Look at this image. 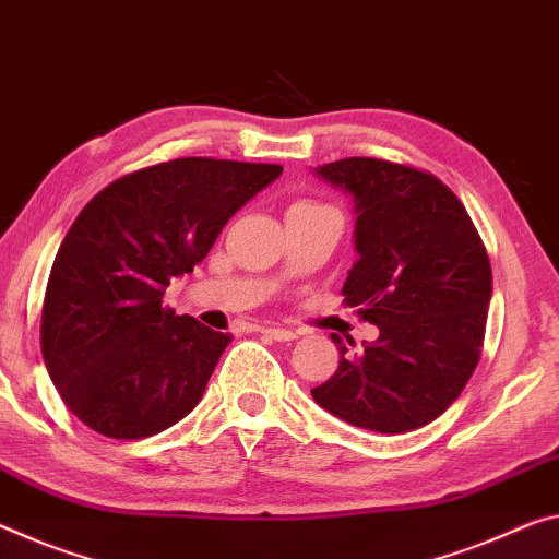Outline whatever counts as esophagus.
Wrapping results in <instances>:
<instances>
[{
  "instance_id": "obj_1",
  "label": "esophagus",
  "mask_w": 559,
  "mask_h": 559,
  "mask_svg": "<svg viewBox=\"0 0 559 559\" xmlns=\"http://www.w3.org/2000/svg\"><path fill=\"white\" fill-rule=\"evenodd\" d=\"M260 332L264 334V337H270L274 342H292V340H297V332L285 330V328H262Z\"/></svg>"
}]
</instances>
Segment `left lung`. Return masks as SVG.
I'll return each mask as SVG.
<instances>
[{
    "instance_id": "1",
    "label": "left lung",
    "mask_w": 559,
    "mask_h": 559,
    "mask_svg": "<svg viewBox=\"0 0 559 559\" xmlns=\"http://www.w3.org/2000/svg\"><path fill=\"white\" fill-rule=\"evenodd\" d=\"M317 175L355 197L359 260L345 305L380 337L347 352L312 390L320 407L355 427L402 435L442 415L483 357L492 267L465 204L425 169L347 157Z\"/></svg>"
}]
</instances>
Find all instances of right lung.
Instances as JSON below:
<instances>
[{
	"label": "right lung",
	"mask_w": 559,
	"mask_h": 559,
	"mask_svg": "<svg viewBox=\"0 0 559 559\" xmlns=\"http://www.w3.org/2000/svg\"><path fill=\"white\" fill-rule=\"evenodd\" d=\"M280 165L179 157L130 171L87 202L51 264L41 357L94 432L142 440L190 415L229 334L162 299Z\"/></svg>",
	"instance_id": "right-lung-1"
}]
</instances>
